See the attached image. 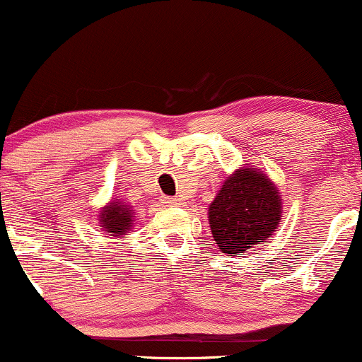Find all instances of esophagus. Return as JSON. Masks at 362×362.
<instances>
[{
    "label": "esophagus",
    "mask_w": 362,
    "mask_h": 362,
    "mask_svg": "<svg viewBox=\"0 0 362 362\" xmlns=\"http://www.w3.org/2000/svg\"><path fill=\"white\" fill-rule=\"evenodd\" d=\"M167 204L168 206H184V202H182V199H178V197H167Z\"/></svg>",
    "instance_id": "1"
}]
</instances>
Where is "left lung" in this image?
<instances>
[{"mask_svg": "<svg viewBox=\"0 0 362 362\" xmlns=\"http://www.w3.org/2000/svg\"><path fill=\"white\" fill-rule=\"evenodd\" d=\"M207 214L219 250L233 257L243 255L277 230L282 219V199L265 173L240 168L224 180Z\"/></svg>", "mask_w": 362, "mask_h": 362, "instance_id": "1", "label": "left lung"}]
</instances>
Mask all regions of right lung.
I'll return each mask as SVG.
<instances>
[{
    "instance_id": "right-lung-1",
    "label": "right lung",
    "mask_w": 362,
    "mask_h": 362,
    "mask_svg": "<svg viewBox=\"0 0 362 362\" xmlns=\"http://www.w3.org/2000/svg\"><path fill=\"white\" fill-rule=\"evenodd\" d=\"M98 221H100L102 230L107 235L124 238L127 231H131L132 221H134V214H132V207L126 204L120 199H114L105 207H102L100 214H98Z\"/></svg>"
}]
</instances>
